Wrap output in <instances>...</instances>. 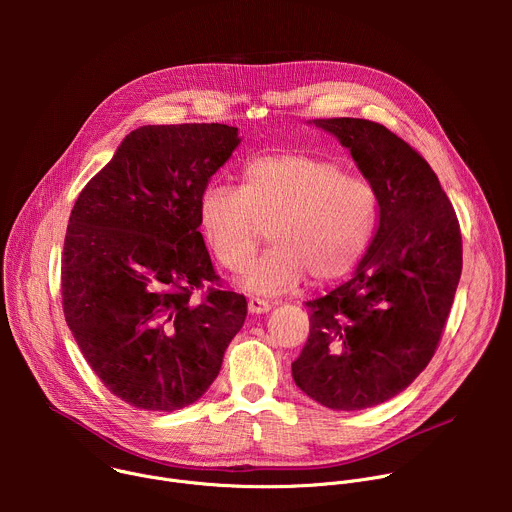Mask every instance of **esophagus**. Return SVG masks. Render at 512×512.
<instances>
[{"mask_svg":"<svg viewBox=\"0 0 512 512\" xmlns=\"http://www.w3.org/2000/svg\"><path fill=\"white\" fill-rule=\"evenodd\" d=\"M247 308H249L251 314H265V312L271 310V304L265 302V300H261V298H249Z\"/></svg>","mask_w":512,"mask_h":512,"instance_id":"34e87169","label":"esophagus"}]
</instances>
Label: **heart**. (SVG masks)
<instances>
[{
    "label": "heart",
    "mask_w": 512,
    "mask_h": 512,
    "mask_svg": "<svg viewBox=\"0 0 512 512\" xmlns=\"http://www.w3.org/2000/svg\"><path fill=\"white\" fill-rule=\"evenodd\" d=\"M379 192L362 176L310 154L259 156L245 164L241 186L210 184L198 204V223L216 261L247 271L269 231L273 249L243 285L279 294L306 273L314 281L346 275L369 247L379 223Z\"/></svg>",
    "instance_id": "heart-1"
}]
</instances>
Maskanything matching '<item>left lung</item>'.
<instances>
[{
	"label": "left lung",
	"mask_w": 512,
	"mask_h": 512,
	"mask_svg": "<svg viewBox=\"0 0 512 512\" xmlns=\"http://www.w3.org/2000/svg\"><path fill=\"white\" fill-rule=\"evenodd\" d=\"M379 192V229L352 279L306 302L310 336L296 385L336 411L385 403L427 367L462 275V235L431 166L385 125L316 119Z\"/></svg>",
	"instance_id": "8db88e82"
}]
</instances>
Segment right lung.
I'll return each instance as SVG.
<instances>
[{
  "label": "right lung",
  "instance_id": "add662e5",
  "mask_svg": "<svg viewBox=\"0 0 512 512\" xmlns=\"http://www.w3.org/2000/svg\"><path fill=\"white\" fill-rule=\"evenodd\" d=\"M225 123L143 125L79 194L62 251V308L85 360L121 401H198L243 328L247 300L218 287L198 204L239 145ZM213 285L200 303L194 288Z\"/></svg>",
  "mask_w": 512,
  "mask_h": 512
}]
</instances>
